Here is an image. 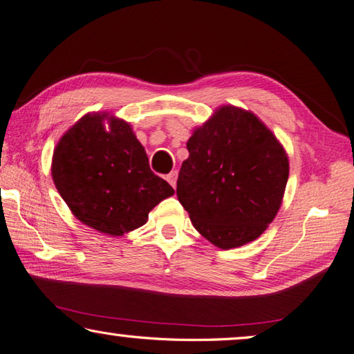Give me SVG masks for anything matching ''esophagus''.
<instances>
[{
	"label": "esophagus",
	"mask_w": 354,
	"mask_h": 354,
	"mask_svg": "<svg viewBox=\"0 0 354 354\" xmlns=\"http://www.w3.org/2000/svg\"><path fill=\"white\" fill-rule=\"evenodd\" d=\"M166 180H168V182L171 183L172 188L176 189V186H177V171H171L169 174L166 176Z\"/></svg>",
	"instance_id": "34e87169"
}]
</instances>
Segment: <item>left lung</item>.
Instances as JSON below:
<instances>
[{
	"label": "left lung",
	"instance_id": "left-lung-1",
	"mask_svg": "<svg viewBox=\"0 0 354 354\" xmlns=\"http://www.w3.org/2000/svg\"><path fill=\"white\" fill-rule=\"evenodd\" d=\"M177 197L194 228L222 250L256 240L281 208L290 163L250 111L226 104L186 143Z\"/></svg>",
	"mask_w": 354,
	"mask_h": 354
}]
</instances>
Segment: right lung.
I'll return each instance as SVG.
<instances>
[{
    "mask_svg": "<svg viewBox=\"0 0 354 354\" xmlns=\"http://www.w3.org/2000/svg\"><path fill=\"white\" fill-rule=\"evenodd\" d=\"M52 178L72 214L109 236L140 228L156 205L174 194L151 171L131 124L109 112L86 114L59 138Z\"/></svg>",
    "mask_w": 354,
    "mask_h": 354,
    "instance_id": "add662e5",
    "label": "right lung"
}]
</instances>
